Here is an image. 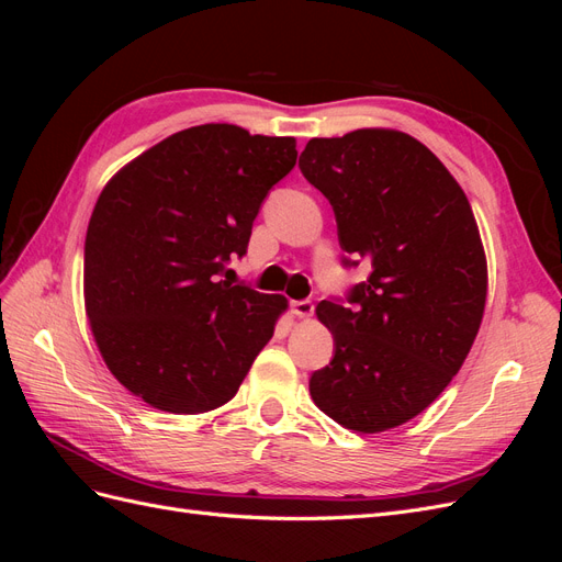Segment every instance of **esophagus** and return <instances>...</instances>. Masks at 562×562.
Instances as JSON below:
<instances>
[{"label":"esophagus","mask_w":562,"mask_h":562,"mask_svg":"<svg viewBox=\"0 0 562 562\" xmlns=\"http://www.w3.org/2000/svg\"><path fill=\"white\" fill-rule=\"evenodd\" d=\"M293 314L297 318H310L314 314V304L310 300H297L293 302Z\"/></svg>","instance_id":"1"}]
</instances>
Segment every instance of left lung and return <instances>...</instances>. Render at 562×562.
<instances>
[{
	"label": "left lung",
	"mask_w": 562,
	"mask_h": 562,
	"mask_svg": "<svg viewBox=\"0 0 562 562\" xmlns=\"http://www.w3.org/2000/svg\"><path fill=\"white\" fill-rule=\"evenodd\" d=\"M300 171L330 201L345 262L372 265L353 312L318 302L335 356L310 394L351 431L401 427L443 394L481 328L487 262L471 203L427 145L394 128L312 138Z\"/></svg>",
	"instance_id": "left-lung-1"
}]
</instances>
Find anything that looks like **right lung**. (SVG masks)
<instances>
[{
	"mask_svg": "<svg viewBox=\"0 0 562 562\" xmlns=\"http://www.w3.org/2000/svg\"><path fill=\"white\" fill-rule=\"evenodd\" d=\"M295 159V138L203 124L103 187L83 244V304L100 356L133 396L199 415L239 391L288 300L220 277Z\"/></svg>",
	"mask_w": 562,
	"mask_h": 562,
	"instance_id": "right-lung-1",
	"label": "right lung"
}]
</instances>
